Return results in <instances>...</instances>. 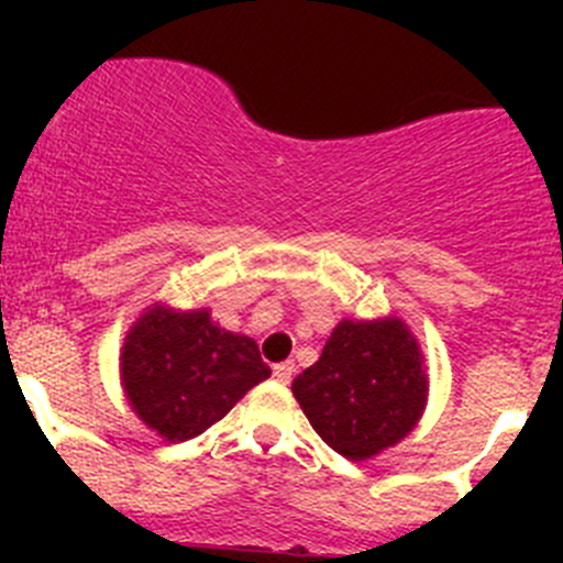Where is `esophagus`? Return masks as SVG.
Listing matches in <instances>:
<instances>
[{"instance_id": "esophagus-1", "label": "esophagus", "mask_w": 563, "mask_h": 563, "mask_svg": "<svg viewBox=\"0 0 563 563\" xmlns=\"http://www.w3.org/2000/svg\"><path fill=\"white\" fill-rule=\"evenodd\" d=\"M292 372H296V363H292V361L276 363V366H273V377H276L278 383H290L292 380Z\"/></svg>"}]
</instances>
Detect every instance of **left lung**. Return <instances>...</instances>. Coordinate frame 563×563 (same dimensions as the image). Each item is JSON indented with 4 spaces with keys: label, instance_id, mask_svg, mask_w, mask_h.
<instances>
[{
    "label": "left lung",
    "instance_id": "left-lung-1",
    "mask_svg": "<svg viewBox=\"0 0 563 563\" xmlns=\"http://www.w3.org/2000/svg\"><path fill=\"white\" fill-rule=\"evenodd\" d=\"M292 395L332 451L363 462L417 429L429 402V372L402 318H343L321 357L292 380Z\"/></svg>",
    "mask_w": 563,
    "mask_h": 563
}]
</instances>
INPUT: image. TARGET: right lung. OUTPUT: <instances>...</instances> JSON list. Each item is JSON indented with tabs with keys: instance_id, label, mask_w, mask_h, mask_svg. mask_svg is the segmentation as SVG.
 Segmentation results:
<instances>
[{
	"instance_id": "right-lung-1",
	"label": "right lung",
	"mask_w": 563,
	"mask_h": 563,
	"mask_svg": "<svg viewBox=\"0 0 563 563\" xmlns=\"http://www.w3.org/2000/svg\"><path fill=\"white\" fill-rule=\"evenodd\" d=\"M271 377L253 338L225 330L211 310L146 307L121 346V386L137 420L166 442L211 429Z\"/></svg>"
}]
</instances>
